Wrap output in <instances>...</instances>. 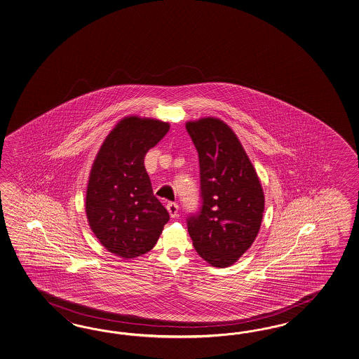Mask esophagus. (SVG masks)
<instances>
[{
    "instance_id": "1",
    "label": "esophagus",
    "mask_w": 359,
    "mask_h": 359,
    "mask_svg": "<svg viewBox=\"0 0 359 359\" xmlns=\"http://www.w3.org/2000/svg\"><path fill=\"white\" fill-rule=\"evenodd\" d=\"M166 210L169 212V215H170V217H178V204L175 202H170L166 204Z\"/></svg>"
}]
</instances>
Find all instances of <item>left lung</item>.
Masks as SVG:
<instances>
[{
  "instance_id": "8db88e82",
  "label": "left lung",
  "mask_w": 359,
  "mask_h": 359,
  "mask_svg": "<svg viewBox=\"0 0 359 359\" xmlns=\"http://www.w3.org/2000/svg\"><path fill=\"white\" fill-rule=\"evenodd\" d=\"M199 155L202 207L187 217L196 252L211 266H229L257 238L264 193L246 151L229 126L215 117L186 123Z\"/></svg>"
}]
</instances>
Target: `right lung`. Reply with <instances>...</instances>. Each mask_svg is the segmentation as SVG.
Returning a JSON list of instances; mask_svg holds the SVG:
<instances>
[{"mask_svg": "<svg viewBox=\"0 0 359 359\" xmlns=\"http://www.w3.org/2000/svg\"><path fill=\"white\" fill-rule=\"evenodd\" d=\"M169 128L163 121L125 117L93 160L86 215L96 238L117 257L133 259L152 250L169 221L144 168L148 149L165 137Z\"/></svg>", "mask_w": 359, "mask_h": 359, "instance_id": "obj_1", "label": "right lung"}]
</instances>
